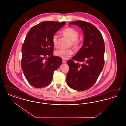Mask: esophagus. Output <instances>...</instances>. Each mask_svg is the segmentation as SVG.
Instances as JSON below:
<instances>
[{"label":"esophagus","mask_w":126,"mask_h":126,"mask_svg":"<svg viewBox=\"0 0 126 126\" xmlns=\"http://www.w3.org/2000/svg\"><path fill=\"white\" fill-rule=\"evenodd\" d=\"M66 61L65 60H62V63H66Z\"/></svg>","instance_id":"1"}]
</instances>
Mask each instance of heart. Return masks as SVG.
<instances>
[{"instance_id":"obj_1","label":"heart","mask_w":126,"mask_h":126,"mask_svg":"<svg viewBox=\"0 0 126 126\" xmlns=\"http://www.w3.org/2000/svg\"><path fill=\"white\" fill-rule=\"evenodd\" d=\"M62 32L66 36H68L72 41V45L75 49L78 48L80 44V41L78 40L79 33L77 30L71 28L67 27L63 30ZM52 42L54 47L57 48L59 45V35L55 33L52 36ZM74 53L72 48L63 49L60 48L55 51V54L57 57H60L62 59H67Z\"/></svg>"}]
</instances>
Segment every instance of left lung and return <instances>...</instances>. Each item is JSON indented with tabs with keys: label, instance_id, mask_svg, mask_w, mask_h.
I'll return each mask as SVG.
<instances>
[{
	"label": "left lung",
	"instance_id": "1",
	"mask_svg": "<svg viewBox=\"0 0 126 126\" xmlns=\"http://www.w3.org/2000/svg\"><path fill=\"white\" fill-rule=\"evenodd\" d=\"M69 24L79 26L84 34L83 45L67 64L69 67L66 75L67 85L77 91L87 90L95 83L104 64V42L100 31L89 23L76 21ZM76 60L79 63H75Z\"/></svg>",
	"mask_w": 126,
	"mask_h": 126
}]
</instances>
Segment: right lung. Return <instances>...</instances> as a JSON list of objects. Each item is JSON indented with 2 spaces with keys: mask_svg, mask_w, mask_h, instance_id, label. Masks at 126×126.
Segmentation results:
<instances>
[{
  "mask_svg": "<svg viewBox=\"0 0 126 126\" xmlns=\"http://www.w3.org/2000/svg\"><path fill=\"white\" fill-rule=\"evenodd\" d=\"M65 24L46 21L32 27L27 33L22 45L21 66L33 87L42 88L50 84L53 72L61 65V58L53 56L52 38Z\"/></svg>",
  "mask_w": 126,
  "mask_h": 126,
  "instance_id": "obj_1",
  "label": "right lung"
}]
</instances>
